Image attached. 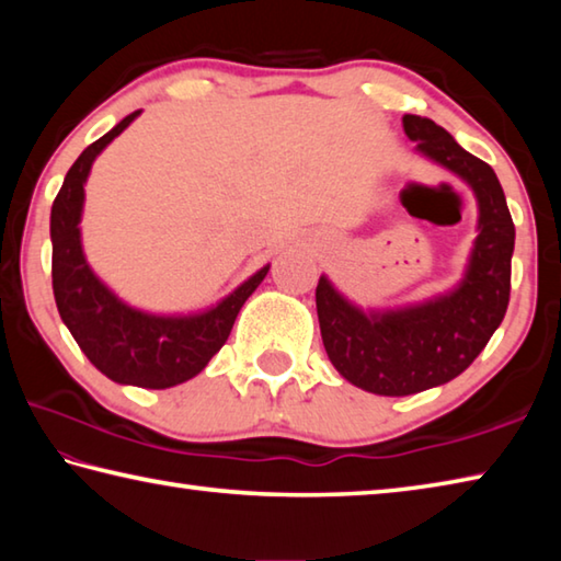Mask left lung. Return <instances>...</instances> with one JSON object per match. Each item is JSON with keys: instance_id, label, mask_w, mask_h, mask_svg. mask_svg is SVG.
<instances>
[{"instance_id": "1", "label": "left lung", "mask_w": 561, "mask_h": 561, "mask_svg": "<svg viewBox=\"0 0 561 561\" xmlns=\"http://www.w3.org/2000/svg\"><path fill=\"white\" fill-rule=\"evenodd\" d=\"M417 153L453 170L478 197L480 220L462 282L415 307L364 314L331 287H317V314L329 360L348 383L378 396H411L453 381L505 319L515 225L502 185L485 160L455 144L431 118L403 116Z\"/></svg>"}]
</instances>
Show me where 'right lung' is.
Masks as SVG:
<instances>
[{"label":"right lung","instance_id":"right-lung-1","mask_svg":"<svg viewBox=\"0 0 561 561\" xmlns=\"http://www.w3.org/2000/svg\"><path fill=\"white\" fill-rule=\"evenodd\" d=\"M133 111L76 158L51 205V284L61 321L93 366L111 381L138 388H170L197 376L230 336L247 297L267 277L270 264L240 284L217 307L190 317H156L123 304L81 250L83 183L93 160L126 130Z\"/></svg>","mask_w":561,"mask_h":561}]
</instances>
